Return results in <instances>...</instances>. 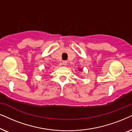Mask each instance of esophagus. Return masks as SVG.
<instances>
[{"instance_id":"34e87169","label":"esophagus","mask_w":132,"mask_h":132,"mask_svg":"<svg viewBox=\"0 0 132 132\" xmlns=\"http://www.w3.org/2000/svg\"><path fill=\"white\" fill-rule=\"evenodd\" d=\"M68 64V61H64L63 62V64L64 65V66H67Z\"/></svg>"}]
</instances>
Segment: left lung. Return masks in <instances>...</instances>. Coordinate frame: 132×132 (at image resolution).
Listing matches in <instances>:
<instances>
[{"label":"left lung","instance_id":"obj_1","mask_svg":"<svg viewBox=\"0 0 132 132\" xmlns=\"http://www.w3.org/2000/svg\"><path fill=\"white\" fill-rule=\"evenodd\" d=\"M78 70H79V71H82L81 68V69H78Z\"/></svg>","mask_w":132,"mask_h":132}]
</instances>
